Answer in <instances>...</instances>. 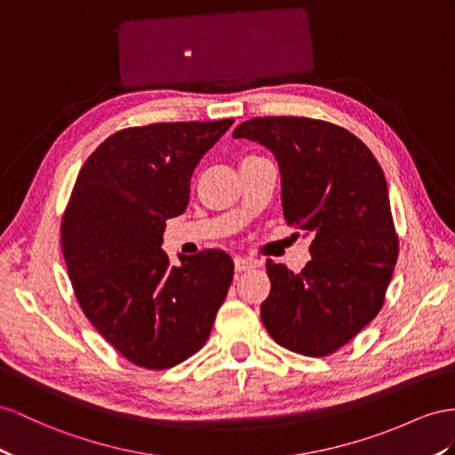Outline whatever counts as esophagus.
I'll return each mask as SVG.
<instances>
[{
    "label": "esophagus",
    "mask_w": 455,
    "mask_h": 455,
    "mask_svg": "<svg viewBox=\"0 0 455 455\" xmlns=\"http://www.w3.org/2000/svg\"><path fill=\"white\" fill-rule=\"evenodd\" d=\"M235 267H236V271L238 273H243V271H250V269H253L255 267V261H251V259H248V258H235Z\"/></svg>",
    "instance_id": "esophagus-1"
}]
</instances>
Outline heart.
I'll return each instance as SVG.
<instances>
[{"mask_svg":"<svg viewBox=\"0 0 455 455\" xmlns=\"http://www.w3.org/2000/svg\"><path fill=\"white\" fill-rule=\"evenodd\" d=\"M248 157H258V156H246V157H243V159H248Z\"/></svg>","mask_w":455,"mask_h":455,"instance_id":"1","label":"heart"}]
</instances>
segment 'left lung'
Listing matches in <instances>:
<instances>
[{"mask_svg":"<svg viewBox=\"0 0 455 455\" xmlns=\"http://www.w3.org/2000/svg\"><path fill=\"white\" fill-rule=\"evenodd\" d=\"M232 136L273 151L286 223L311 236L299 273L267 259L265 329L290 352L331 355L379 315L398 261L384 172L355 134L327 121L255 116Z\"/></svg>","mask_w":455,"mask_h":455,"instance_id":"left-lung-1","label":"left lung"}]
</instances>
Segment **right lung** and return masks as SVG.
<instances>
[{"label": "right lung", "instance_id": "right-lung-1", "mask_svg": "<svg viewBox=\"0 0 455 455\" xmlns=\"http://www.w3.org/2000/svg\"><path fill=\"white\" fill-rule=\"evenodd\" d=\"M235 119L154 123L111 134L80 169L61 219L78 306L131 363L163 371L200 352L235 276L223 250L171 267L167 219L186 212L197 163Z\"/></svg>", "mask_w": 455, "mask_h": 455}]
</instances>
